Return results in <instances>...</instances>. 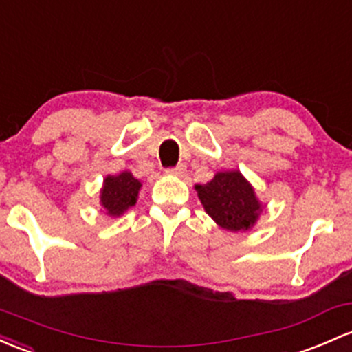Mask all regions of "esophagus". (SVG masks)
<instances>
[{"label":"esophagus","mask_w":352,"mask_h":352,"mask_svg":"<svg viewBox=\"0 0 352 352\" xmlns=\"http://www.w3.org/2000/svg\"><path fill=\"white\" fill-rule=\"evenodd\" d=\"M186 172H187L186 165L173 166V168L166 170V173H168V175H172V177H184V175H186Z\"/></svg>","instance_id":"obj_1"}]
</instances>
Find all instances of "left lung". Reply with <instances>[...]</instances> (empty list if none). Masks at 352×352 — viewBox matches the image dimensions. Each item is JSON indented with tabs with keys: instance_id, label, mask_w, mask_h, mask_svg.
I'll return each instance as SVG.
<instances>
[{
	"instance_id": "1",
	"label": "left lung",
	"mask_w": 352,
	"mask_h": 352,
	"mask_svg": "<svg viewBox=\"0 0 352 352\" xmlns=\"http://www.w3.org/2000/svg\"><path fill=\"white\" fill-rule=\"evenodd\" d=\"M195 190L206 212L226 231H250L265 210L254 187L239 170L217 172L212 180L195 186Z\"/></svg>"
}]
</instances>
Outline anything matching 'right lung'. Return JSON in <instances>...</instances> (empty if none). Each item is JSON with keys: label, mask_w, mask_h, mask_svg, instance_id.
Masks as SVG:
<instances>
[{"label": "right lung", "mask_w": 352, "mask_h": 352, "mask_svg": "<svg viewBox=\"0 0 352 352\" xmlns=\"http://www.w3.org/2000/svg\"><path fill=\"white\" fill-rule=\"evenodd\" d=\"M140 190H142V182L128 170H123L116 175H106L99 190L101 212L104 210L106 216L109 217L123 216L129 207L136 204Z\"/></svg>", "instance_id": "obj_1"}]
</instances>
